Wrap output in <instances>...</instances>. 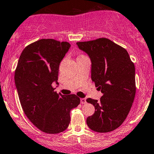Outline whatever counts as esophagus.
Listing matches in <instances>:
<instances>
[{
    "label": "esophagus",
    "mask_w": 154,
    "mask_h": 154,
    "mask_svg": "<svg viewBox=\"0 0 154 154\" xmlns=\"http://www.w3.org/2000/svg\"><path fill=\"white\" fill-rule=\"evenodd\" d=\"M85 103H86V99L85 98L80 99V103H81V104H85Z\"/></svg>",
    "instance_id": "esophagus-1"
}]
</instances>
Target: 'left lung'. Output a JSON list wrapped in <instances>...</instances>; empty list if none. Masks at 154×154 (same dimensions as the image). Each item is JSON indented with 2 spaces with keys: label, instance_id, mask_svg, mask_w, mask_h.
I'll use <instances>...</instances> for the list:
<instances>
[{
  "label": "left lung",
  "instance_id": "8db88e82",
  "mask_svg": "<svg viewBox=\"0 0 154 154\" xmlns=\"http://www.w3.org/2000/svg\"><path fill=\"white\" fill-rule=\"evenodd\" d=\"M77 44L90 57L92 82L103 93L100 101L86 100L95 108L87 125L94 131L111 132L123 123L132 106L136 94L134 64L125 48L108 38Z\"/></svg>",
  "mask_w": 154,
  "mask_h": 154
}]
</instances>
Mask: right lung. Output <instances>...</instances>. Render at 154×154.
Instances as JSON below:
<instances>
[{
    "label": "right lung",
    "mask_w": 154,
    "mask_h": 154,
    "mask_svg": "<svg viewBox=\"0 0 154 154\" xmlns=\"http://www.w3.org/2000/svg\"><path fill=\"white\" fill-rule=\"evenodd\" d=\"M70 48L68 42L40 39L22 51L14 72V82L24 114L46 134L64 131L70 123V111L80 103L76 94H58L59 66Z\"/></svg>",
    "instance_id": "add662e5"
}]
</instances>
